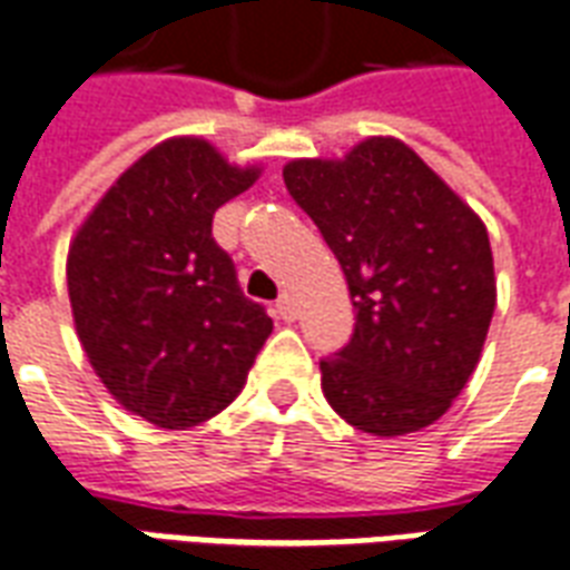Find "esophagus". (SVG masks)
<instances>
[{
    "mask_svg": "<svg viewBox=\"0 0 570 570\" xmlns=\"http://www.w3.org/2000/svg\"><path fill=\"white\" fill-rule=\"evenodd\" d=\"M275 314H277V320H284V323H293L295 320V304H293V298H289V295H281V298H277V304H275Z\"/></svg>",
    "mask_w": 570,
    "mask_h": 570,
    "instance_id": "1",
    "label": "esophagus"
}]
</instances>
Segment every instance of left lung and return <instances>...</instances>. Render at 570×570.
Listing matches in <instances>:
<instances>
[{"label":"left lung","instance_id":"8db88e82","mask_svg":"<svg viewBox=\"0 0 570 570\" xmlns=\"http://www.w3.org/2000/svg\"><path fill=\"white\" fill-rule=\"evenodd\" d=\"M284 181L355 307L353 341L320 362L325 401L371 436L440 421L478 367L497 307L484 220L394 137L289 160Z\"/></svg>","mask_w":570,"mask_h":570}]
</instances>
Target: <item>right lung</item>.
<instances>
[{"mask_svg":"<svg viewBox=\"0 0 570 570\" xmlns=\"http://www.w3.org/2000/svg\"><path fill=\"white\" fill-rule=\"evenodd\" d=\"M259 173L203 137H169L112 181L71 238L65 272L82 353L104 389L155 428L227 410L272 334L212 238L217 208Z\"/></svg>","mask_w":570,"mask_h":570,"instance_id":"obj_1","label":"right lung"}]
</instances>
